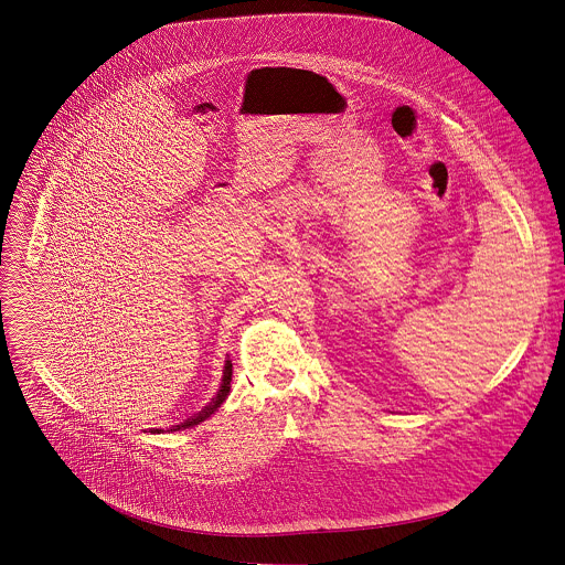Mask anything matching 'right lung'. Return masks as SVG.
Masks as SVG:
<instances>
[{"instance_id": "right-lung-1", "label": "right lung", "mask_w": 565, "mask_h": 565, "mask_svg": "<svg viewBox=\"0 0 565 565\" xmlns=\"http://www.w3.org/2000/svg\"><path fill=\"white\" fill-rule=\"evenodd\" d=\"M231 381H233V363L231 361H226V365H224V379H222V385H220V390H217V394H215V398L211 401V403L206 404L200 413H195V415H191V417H186L184 422H180L178 426H171V430H182V428H191V426H195V424H200V422H204L206 417H211L222 403L228 398V392H231ZM152 433H159V430H152Z\"/></svg>"}]
</instances>
